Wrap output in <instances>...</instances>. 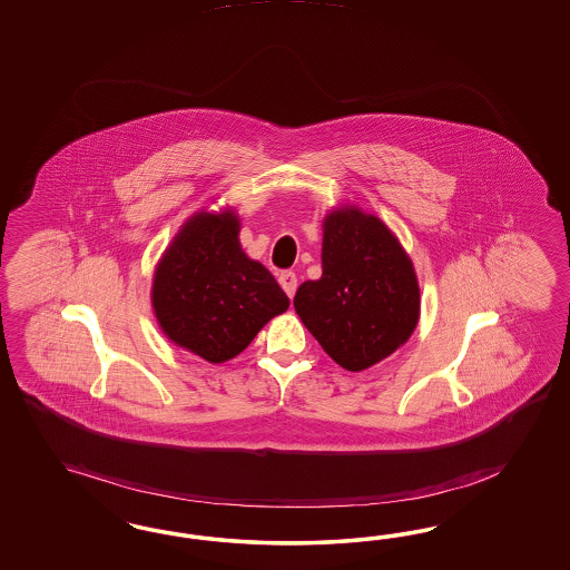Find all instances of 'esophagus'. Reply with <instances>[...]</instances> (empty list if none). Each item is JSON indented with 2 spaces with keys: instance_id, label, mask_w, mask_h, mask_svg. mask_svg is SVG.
<instances>
[{
  "instance_id": "34e87169",
  "label": "esophagus",
  "mask_w": 570,
  "mask_h": 570,
  "mask_svg": "<svg viewBox=\"0 0 570 570\" xmlns=\"http://www.w3.org/2000/svg\"><path fill=\"white\" fill-rule=\"evenodd\" d=\"M277 282L284 288V293L293 298L294 293H296V276H294L293 272H282L279 277H277Z\"/></svg>"
}]
</instances>
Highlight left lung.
Listing matches in <instances>:
<instances>
[{
  "label": "left lung",
  "instance_id": "1",
  "mask_svg": "<svg viewBox=\"0 0 570 570\" xmlns=\"http://www.w3.org/2000/svg\"><path fill=\"white\" fill-rule=\"evenodd\" d=\"M294 309L348 372H362L407 343L420 317L414 265L395 234L357 207L324 219L322 277L303 282Z\"/></svg>",
  "mask_w": 570,
  "mask_h": 570
}]
</instances>
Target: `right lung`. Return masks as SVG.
<instances>
[{
	"instance_id": "add662e5",
	"label": "right lung",
	"mask_w": 570,
	"mask_h": 570,
	"mask_svg": "<svg viewBox=\"0 0 570 570\" xmlns=\"http://www.w3.org/2000/svg\"><path fill=\"white\" fill-rule=\"evenodd\" d=\"M240 219L196 213L158 261L153 307L175 345L208 363L234 360L291 301L259 261L242 250Z\"/></svg>"
}]
</instances>
